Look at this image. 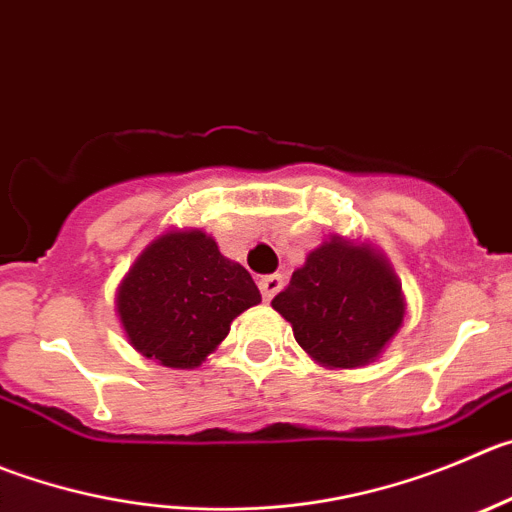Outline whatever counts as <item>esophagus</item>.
<instances>
[{"label": "esophagus", "mask_w": 512, "mask_h": 512, "mask_svg": "<svg viewBox=\"0 0 512 512\" xmlns=\"http://www.w3.org/2000/svg\"><path fill=\"white\" fill-rule=\"evenodd\" d=\"M257 285H260L262 298L270 300L272 295H275L280 288H283V278H280V275H265V278L257 280Z\"/></svg>", "instance_id": "34e87169"}]
</instances>
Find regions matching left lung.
I'll use <instances>...</instances> for the list:
<instances>
[{
  "label": "left lung",
  "mask_w": 512,
  "mask_h": 512,
  "mask_svg": "<svg viewBox=\"0 0 512 512\" xmlns=\"http://www.w3.org/2000/svg\"><path fill=\"white\" fill-rule=\"evenodd\" d=\"M272 308L326 369L374 364L399 333L407 300L391 262L369 242L331 234L308 252Z\"/></svg>",
  "instance_id": "left-lung-1"
}]
</instances>
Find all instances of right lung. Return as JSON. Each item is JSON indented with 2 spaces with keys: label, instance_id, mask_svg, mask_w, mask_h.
<instances>
[{
  "label": "right lung",
  "instance_id": "add662e5",
  "mask_svg": "<svg viewBox=\"0 0 512 512\" xmlns=\"http://www.w3.org/2000/svg\"><path fill=\"white\" fill-rule=\"evenodd\" d=\"M240 262L202 229H166L143 247L116 290L128 343L169 369H197L240 313L260 303Z\"/></svg>",
  "mask_w": 512,
  "mask_h": 512
}]
</instances>
